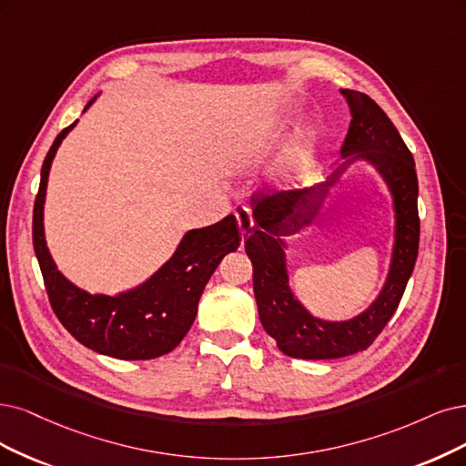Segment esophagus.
<instances>
[{"instance_id": "34e87169", "label": "esophagus", "mask_w": 466, "mask_h": 466, "mask_svg": "<svg viewBox=\"0 0 466 466\" xmlns=\"http://www.w3.org/2000/svg\"><path fill=\"white\" fill-rule=\"evenodd\" d=\"M236 218H238V227H239V234H242V239H246L249 236V232L253 230V217L248 207H236Z\"/></svg>"}]
</instances>
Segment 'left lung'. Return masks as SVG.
<instances>
[{
    "instance_id": "left-lung-1",
    "label": "left lung",
    "mask_w": 466,
    "mask_h": 466,
    "mask_svg": "<svg viewBox=\"0 0 466 466\" xmlns=\"http://www.w3.org/2000/svg\"><path fill=\"white\" fill-rule=\"evenodd\" d=\"M341 96L351 109L350 130L341 146V157L346 161L319 186L253 199L257 227L246 239L263 329L277 339L284 355L296 359H339L367 350L398 309L419 255L415 159L374 99L355 90H341ZM355 158H367L390 186L396 209V244L390 274L377 301L365 314L350 321L329 323L315 319L290 294L281 236L310 223L328 189Z\"/></svg>"
}]
</instances>
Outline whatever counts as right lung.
<instances>
[{"mask_svg": "<svg viewBox=\"0 0 466 466\" xmlns=\"http://www.w3.org/2000/svg\"><path fill=\"white\" fill-rule=\"evenodd\" d=\"M96 99V97H94ZM94 99L86 106L88 109ZM84 109V111H86ZM76 120L61 130L49 147L36 201H34L32 242L36 251L51 309L82 346L123 360L161 357L175 350L198 315V303L222 257L236 251L242 236L234 215L211 227L189 230L175 255L149 280L125 294L92 296L68 282L57 270L44 236V201L49 167L63 137Z\"/></svg>", "mask_w": 466, "mask_h": 466, "instance_id": "add662e5", "label": "right lung"}]
</instances>
